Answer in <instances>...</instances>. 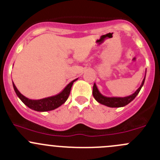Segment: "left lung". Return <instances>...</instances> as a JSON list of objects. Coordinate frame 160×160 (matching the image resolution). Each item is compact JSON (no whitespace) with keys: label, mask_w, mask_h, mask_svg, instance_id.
<instances>
[{"label":"left lung","mask_w":160,"mask_h":160,"mask_svg":"<svg viewBox=\"0 0 160 160\" xmlns=\"http://www.w3.org/2000/svg\"><path fill=\"white\" fill-rule=\"evenodd\" d=\"M145 74H146V72H145ZM145 75L143 81H142V84H141L140 87H139V88L134 92L133 94L130 95V96H125V97H107V96H103V95L101 94L100 92L99 91L96 83H94V85H93V89H92L93 97L95 98V99H96L98 102L102 104V105L107 106V107H124V106L128 105L129 102H132L134 98L137 96V95L138 94V92H140L142 87L143 86L144 82H145Z\"/></svg>","instance_id":"1"}]
</instances>
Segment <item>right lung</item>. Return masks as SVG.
I'll use <instances>...</instances> for the list:
<instances>
[{"instance_id":"1","label":"right lung","mask_w":160,"mask_h":160,"mask_svg":"<svg viewBox=\"0 0 160 160\" xmlns=\"http://www.w3.org/2000/svg\"><path fill=\"white\" fill-rule=\"evenodd\" d=\"M78 78L73 80L62 91L58 94L55 95V96H49V97L43 98V99H30L26 97L23 96L21 92L18 90L16 88L14 82H12L13 84L14 89H15V93L22 100V102L27 106L28 108L32 109L33 110L39 112H46V111H50V110H53L57 109L58 107H61L62 104H64L66 102V100L68 98L69 95H70L71 88H72V85H73L74 82H75Z\"/></svg>"}]
</instances>
